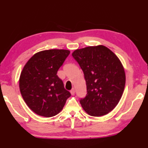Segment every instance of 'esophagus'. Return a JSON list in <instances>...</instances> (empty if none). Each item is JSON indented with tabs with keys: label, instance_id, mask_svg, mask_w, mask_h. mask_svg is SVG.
I'll use <instances>...</instances> for the list:
<instances>
[{
	"label": "esophagus",
	"instance_id": "34e87169",
	"mask_svg": "<svg viewBox=\"0 0 148 148\" xmlns=\"http://www.w3.org/2000/svg\"><path fill=\"white\" fill-rule=\"evenodd\" d=\"M71 93L72 95H74V93H75V90H74V89H72L71 90Z\"/></svg>",
	"mask_w": 148,
	"mask_h": 148
}]
</instances>
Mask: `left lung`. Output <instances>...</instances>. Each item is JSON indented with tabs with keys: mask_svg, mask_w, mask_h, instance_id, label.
<instances>
[{
	"mask_svg": "<svg viewBox=\"0 0 148 148\" xmlns=\"http://www.w3.org/2000/svg\"><path fill=\"white\" fill-rule=\"evenodd\" d=\"M84 72L87 95L80 104L91 116H104L114 110L121 99L125 73L116 54L99 45L76 49L72 54Z\"/></svg>",
	"mask_w": 148,
	"mask_h": 148,
	"instance_id": "8db88e82",
	"label": "left lung"
}]
</instances>
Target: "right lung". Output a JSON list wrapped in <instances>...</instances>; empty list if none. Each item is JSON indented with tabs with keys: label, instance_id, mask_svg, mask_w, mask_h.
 Segmentation results:
<instances>
[{
	"label": "right lung",
	"instance_id": "right-lung-1",
	"mask_svg": "<svg viewBox=\"0 0 148 148\" xmlns=\"http://www.w3.org/2000/svg\"><path fill=\"white\" fill-rule=\"evenodd\" d=\"M70 54L66 49H49L35 53L25 65L19 89L27 106L39 116L50 117L63 108L71 92L57 75Z\"/></svg>",
	"mask_w": 148,
	"mask_h": 148
}]
</instances>
